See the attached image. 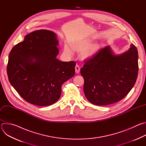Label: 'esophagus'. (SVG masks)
Wrapping results in <instances>:
<instances>
[{
  "label": "esophagus",
  "mask_w": 146,
  "mask_h": 146,
  "mask_svg": "<svg viewBox=\"0 0 146 146\" xmlns=\"http://www.w3.org/2000/svg\"><path fill=\"white\" fill-rule=\"evenodd\" d=\"M80 68L79 65H76V66H75V71H76V73H78L80 72Z\"/></svg>",
  "instance_id": "obj_1"
}]
</instances>
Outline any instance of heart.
Returning <instances> with one entry per match:
<instances>
[{
    "mask_svg": "<svg viewBox=\"0 0 146 146\" xmlns=\"http://www.w3.org/2000/svg\"><path fill=\"white\" fill-rule=\"evenodd\" d=\"M91 44V41L88 39L81 40L78 41H76L73 45V48L77 51H82L84 50L88 47H89ZM97 50V47L96 46H92L87 49L84 52L82 53V56L84 58H87L92 56L94 53L96 52ZM64 51L65 54L71 55H72V50L70 46L68 44H65Z\"/></svg>",
    "mask_w": 146,
    "mask_h": 146,
    "instance_id": "obj_1",
    "label": "heart"
}]
</instances>
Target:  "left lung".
Instances as JSON below:
<instances>
[{"instance_id":"obj_1","label":"left lung","mask_w":146,"mask_h":146,"mask_svg":"<svg viewBox=\"0 0 146 146\" xmlns=\"http://www.w3.org/2000/svg\"><path fill=\"white\" fill-rule=\"evenodd\" d=\"M84 63L80 70L84 80V92L88 100L95 105L121 100L133 88L137 77L138 52L133 44L118 55L106 46Z\"/></svg>"}]
</instances>
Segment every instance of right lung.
<instances>
[{"label":"right lung","instance_id":"add662e5","mask_svg":"<svg viewBox=\"0 0 146 146\" xmlns=\"http://www.w3.org/2000/svg\"><path fill=\"white\" fill-rule=\"evenodd\" d=\"M58 45L55 33L38 30L27 35L9 54V81L21 96L33 105L46 106L55 103L62 84L75 74L76 62L56 58Z\"/></svg>","mask_w":146,"mask_h":146}]
</instances>
